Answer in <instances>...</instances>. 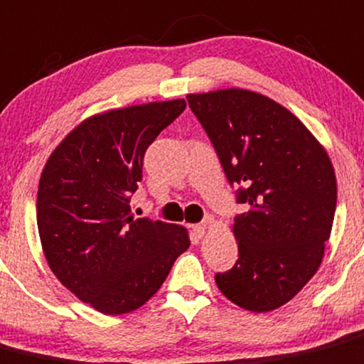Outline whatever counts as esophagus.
<instances>
[{
  "mask_svg": "<svg viewBox=\"0 0 364 364\" xmlns=\"http://www.w3.org/2000/svg\"><path fill=\"white\" fill-rule=\"evenodd\" d=\"M208 224H210V218H206V220L200 222V224H196V225H193L192 231H193V235H196V238H203L204 232H206Z\"/></svg>",
  "mask_w": 364,
  "mask_h": 364,
  "instance_id": "34e87169",
  "label": "esophagus"
}]
</instances>
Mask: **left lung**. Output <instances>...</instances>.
<instances>
[{"instance_id": "8db88e82", "label": "left lung", "mask_w": 364, "mask_h": 364, "mask_svg": "<svg viewBox=\"0 0 364 364\" xmlns=\"http://www.w3.org/2000/svg\"><path fill=\"white\" fill-rule=\"evenodd\" d=\"M218 154L238 183L232 232L238 259L215 276L240 308L272 311L295 297L322 263L336 211V176L322 144L279 103L252 90L188 94Z\"/></svg>"}]
</instances>
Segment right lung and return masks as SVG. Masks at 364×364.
<instances>
[{
  "instance_id": "add662e5",
  "label": "right lung",
  "mask_w": 364,
  "mask_h": 364,
  "mask_svg": "<svg viewBox=\"0 0 364 364\" xmlns=\"http://www.w3.org/2000/svg\"><path fill=\"white\" fill-rule=\"evenodd\" d=\"M186 108L136 105L85 119L56 146L38 181L37 228L56 279L105 315L146 304L190 247L183 225L133 218L144 154Z\"/></svg>"
}]
</instances>
